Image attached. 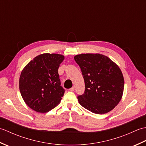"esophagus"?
Instances as JSON below:
<instances>
[{
  "mask_svg": "<svg viewBox=\"0 0 146 146\" xmlns=\"http://www.w3.org/2000/svg\"><path fill=\"white\" fill-rule=\"evenodd\" d=\"M70 91H71V92H73V91H74V90H75V87H74V86H73V87H71V88H70L69 89Z\"/></svg>",
  "mask_w": 146,
  "mask_h": 146,
  "instance_id": "34e87169",
  "label": "esophagus"
}]
</instances>
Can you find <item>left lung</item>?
I'll return each instance as SVG.
<instances>
[{
    "instance_id": "obj_1",
    "label": "left lung",
    "mask_w": 146,
    "mask_h": 146,
    "mask_svg": "<svg viewBox=\"0 0 146 146\" xmlns=\"http://www.w3.org/2000/svg\"><path fill=\"white\" fill-rule=\"evenodd\" d=\"M85 81L84 94L78 95L80 104L97 114L113 110L122 98L124 80L119 67L100 54H81L74 57Z\"/></svg>"
}]
</instances>
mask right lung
Listing matches in <instances>:
<instances>
[{
  "label": "right lung",
  "instance_id": "add662e5",
  "mask_svg": "<svg viewBox=\"0 0 146 146\" xmlns=\"http://www.w3.org/2000/svg\"><path fill=\"white\" fill-rule=\"evenodd\" d=\"M64 56L44 53L35 57L24 67L19 78L22 97L28 107L46 113L60 103L64 94L58 68Z\"/></svg>",
  "mask_w": 146,
  "mask_h": 146
}]
</instances>
